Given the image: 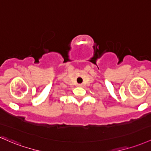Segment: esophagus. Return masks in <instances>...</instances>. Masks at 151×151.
<instances>
[{
  "label": "esophagus",
  "mask_w": 151,
  "mask_h": 151,
  "mask_svg": "<svg viewBox=\"0 0 151 151\" xmlns=\"http://www.w3.org/2000/svg\"><path fill=\"white\" fill-rule=\"evenodd\" d=\"M77 86H78V87H83V84H77Z\"/></svg>",
  "instance_id": "34e87169"
}]
</instances>
